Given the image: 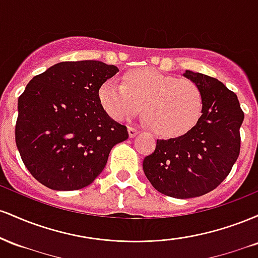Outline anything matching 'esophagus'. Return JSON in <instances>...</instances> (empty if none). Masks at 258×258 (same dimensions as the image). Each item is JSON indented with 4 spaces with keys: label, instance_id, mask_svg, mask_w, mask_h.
Instances as JSON below:
<instances>
[{
    "label": "esophagus",
    "instance_id": "esophagus-1",
    "mask_svg": "<svg viewBox=\"0 0 258 258\" xmlns=\"http://www.w3.org/2000/svg\"><path fill=\"white\" fill-rule=\"evenodd\" d=\"M138 130L137 128H135V127H128V136H130V138H133V137H136V136L138 135Z\"/></svg>",
    "mask_w": 258,
    "mask_h": 258
}]
</instances>
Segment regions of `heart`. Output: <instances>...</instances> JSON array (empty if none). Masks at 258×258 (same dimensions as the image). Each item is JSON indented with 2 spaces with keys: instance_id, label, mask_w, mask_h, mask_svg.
<instances>
[{
  "instance_id": "b5f03b06",
  "label": "heart",
  "mask_w": 258,
  "mask_h": 258,
  "mask_svg": "<svg viewBox=\"0 0 258 258\" xmlns=\"http://www.w3.org/2000/svg\"><path fill=\"white\" fill-rule=\"evenodd\" d=\"M125 81L106 80L99 90L103 108L114 120L123 121L144 114L154 131L165 137L184 135L199 120L203 93L189 79H178L154 69L133 70Z\"/></svg>"
}]
</instances>
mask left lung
Returning <instances> with one entry per match:
<instances>
[{
	"label": "left lung",
	"mask_w": 258,
	"mask_h": 258,
	"mask_svg": "<svg viewBox=\"0 0 258 258\" xmlns=\"http://www.w3.org/2000/svg\"><path fill=\"white\" fill-rule=\"evenodd\" d=\"M203 93L201 116L184 135L158 139L143 171L156 190L177 199L201 197L217 188L240 154L244 111L236 94L211 76L186 72Z\"/></svg>",
	"instance_id": "8db88e82"
}]
</instances>
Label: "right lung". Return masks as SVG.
<instances>
[{"mask_svg":"<svg viewBox=\"0 0 258 258\" xmlns=\"http://www.w3.org/2000/svg\"><path fill=\"white\" fill-rule=\"evenodd\" d=\"M119 69L98 60L61 61L36 75L18 99L16 144L41 184L53 190L90 185L115 144L128 138L112 120L99 88Z\"/></svg>","mask_w":258,"mask_h":258,"instance_id":"add662e5","label":"right lung"}]
</instances>
